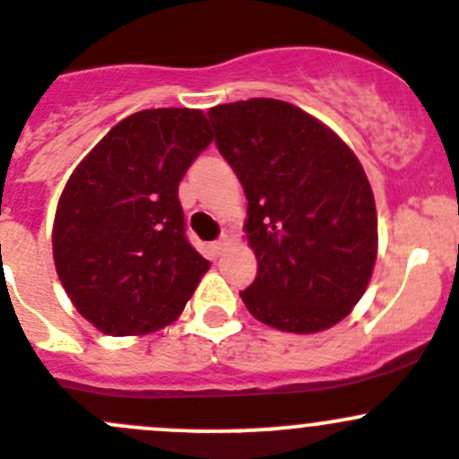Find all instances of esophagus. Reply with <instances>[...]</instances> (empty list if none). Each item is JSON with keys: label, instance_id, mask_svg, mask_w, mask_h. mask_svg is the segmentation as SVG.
Masks as SVG:
<instances>
[{"label": "esophagus", "instance_id": "obj_1", "mask_svg": "<svg viewBox=\"0 0 459 459\" xmlns=\"http://www.w3.org/2000/svg\"><path fill=\"white\" fill-rule=\"evenodd\" d=\"M228 245H230V238H228V236H223V238L216 240V243L212 245V247H214V254H223V249L228 247Z\"/></svg>", "mask_w": 459, "mask_h": 459}]
</instances>
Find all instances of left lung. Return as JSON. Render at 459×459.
<instances>
[{
	"label": "left lung",
	"mask_w": 459,
	"mask_h": 459,
	"mask_svg": "<svg viewBox=\"0 0 459 459\" xmlns=\"http://www.w3.org/2000/svg\"><path fill=\"white\" fill-rule=\"evenodd\" d=\"M216 147L247 198L258 270L240 292L254 319L312 334L346 319L377 261L366 171L330 126L294 104L252 98L210 108Z\"/></svg>",
	"instance_id": "obj_1"
}]
</instances>
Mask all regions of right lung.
<instances>
[{
	"instance_id": "obj_1",
	"label": "right lung",
	"mask_w": 459,
	"mask_h": 459,
	"mask_svg": "<svg viewBox=\"0 0 459 459\" xmlns=\"http://www.w3.org/2000/svg\"><path fill=\"white\" fill-rule=\"evenodd\" d=\"M212 138L201 108H144L117 122L66 180L53 261L100 333L131 337L174 324L210 270L185 238L178 185Z\"/></svg>"
}]
</instances>
